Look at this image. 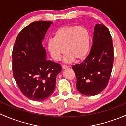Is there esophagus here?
I'll return each instance as SVG.
<instances>
[{
	"mask_svg": "<svg viewBox=\"0 0 126 126\" xmlns=\"http://www.w3.org/2000/svg\"><path fill=\"white\" fill-rule=\"evenodd\" d=\"M68 67V66L65 65H63L62 66V68H63V69H65V68H67Z\"/></svg>",
	"mask_w": 126,
	"mask_h": 126,
	"instance_id": "1",
	"label": "esophagus"
}]
</instances>
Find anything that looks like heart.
<instances>
[{"instance_id":"b5f03b06","label":"heart","mask_w":126,"mask_h":126,"mask_svg":"<svg viewBox=\"0 0 126 126\" xmlns=\"http://www.w3.org/2000/svg\"><path fill=\"white\" fill-rule=\"evenodd\" d=\"M91 37L89 30L78 25L65 26L58 28L54 37L48 40L47 48L53 60L58 61L63 51V60L70 63L76 58L82 60L90 50ZM64 50H63V48Z\"/></svg>"}]
</instances>
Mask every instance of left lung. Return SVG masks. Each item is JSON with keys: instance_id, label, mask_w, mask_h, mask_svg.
Here are the masks:
<instances>
[{"instance_id": "8db88e82", "label": "left lung", "mask_w": 126, "mask_h": 126, "mask_svg": "<svg viewBox=\"0 0 126 126\" xmlns=\"http://www.w3.org/2000/svg\"><path fill=\"white\" fill-rule=\"evenodd\" d=\"M113 46L108 28L98 24L94 28L93 44L86 59L72 67L76 88L82 94L94 96L107 87L113 65Z\"/></svg>"}]
</instances>
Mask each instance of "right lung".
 Instances as JSON below:
<instances>
[{
	"mask_svg": "<svg viewBox=\"0 0 126 126\" xmlns=\"http://www.w3.org/2000/svg\"><path fill=\"white\" fill-rule=\"evenodd\" d=\"M52 22L31 23L19 33L13 50V73L17 85L24 96L33 101L47 99L55 89L56 76L61 66L46 59L42 45Z\"/></svg>",
	"mask_w": 126,
	"mask_h": 126,
	"instance_id": "obj_1",
	"label": "right lung"
}]
</instances>
